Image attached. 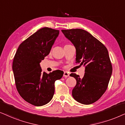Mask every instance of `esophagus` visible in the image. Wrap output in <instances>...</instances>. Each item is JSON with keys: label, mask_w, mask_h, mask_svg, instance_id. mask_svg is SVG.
I'll return each instance as SVG.
<instances>
[{"label": "esophagus", "mask_w": 125, "mask_h": 125, "mask_svg": "<svg viewBox=\"0 0 125 125\" xmlns=\"http://www.w3.org/2000/svg\"><path fill=\"white\" fill-rule=\"evenodd\" d=\"M69 73H67V71H64V74H63V76L64 77H68V76H69Z\"/></svg>", "instance_id": "34e87169"}]
</instances>
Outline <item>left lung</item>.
Listing matches in <instances>:
<instances>
[{
    "label": "left lung",
    "instance_id": "1",
    "mask_svg": "<svg viewBox=\"0 0 125 125\" xmlns=\"http://www.w3.org/2000/svg\"><path fill=\"white\" fill-rule=\"evenodd\" d=\"M62 32L75 47L76 63L85 66L82 78L74 73L70 75L76 81L72 95L75 100L82 104H93L106 91L112 74L107 49L84 30H62Z\"/></svg>",
    "mask_w": 125,
    "mask_h": 125
}]
</instances>
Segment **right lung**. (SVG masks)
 Masks as SVG:
<instances>
[{
    "instance_id": "right-lung-1",
    "label": "right lung",
    "mask_w": 125,
    "mask_h": 125,
    "mask_svg": "<svg viewBox=\"0 0 125 125\" xmlns=\"http://www.w3.org/2000/svg\"><path fill=\"white\" fill-rule=\"evenodd\" d=\"M59 34V30L42 28L23 41L15 55L12 70L16 89L22 98L34 106H43L52 99L55 82L63 75L59 70L43 73L40 66Z\"/></svg>"
}]
</instances>
